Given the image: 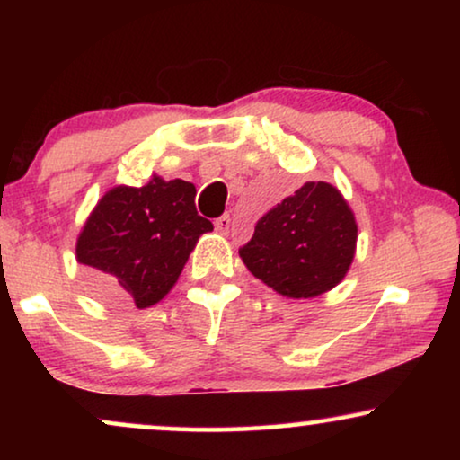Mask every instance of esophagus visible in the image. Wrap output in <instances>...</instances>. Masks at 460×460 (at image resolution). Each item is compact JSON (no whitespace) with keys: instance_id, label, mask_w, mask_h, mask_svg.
<instances>
[{"instance_id":"esophagus-1","label":"esophagus","mask_w":460,"mask_h":460,"mask_svg":"<svg viewBox=\"0 0 460 460\" xmlns=\"http://www.w3.org/2000/svg\"><path fill=\"white\" fill-rule=\"evenodd\" d=\"M216 232H217V234H228V232H230V216H228V213H224V216H219L216 219Z\"/></svg>"}]
</instances>
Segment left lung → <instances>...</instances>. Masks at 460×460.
<instances>
[{
	"label": "left lung",
	"mask_w": 460,
	"mask_h": 460,
	"mask_svg": "<svg viewBox=\"0 0 460 460\" xmlns=\"http://www.w3.org/2000/svg\"><path fill=\"white\" fill-rule=\"evenodd\" d=\"M356 238L354 213L341 192L326 181H307L257 222L238 253L276 293L307 299L343 280Z\"/></svg>",
	"instance_id": "obj_1"
}]
</instances>
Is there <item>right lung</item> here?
Returning a JSON list of instances; mask_svg holds the SVG:
<instances>
[{
	"mask_svg": "<svg viewBox=\"0 0 460 460\" xmlns=\"http://www.w3.org/2000/svg\"><path fill=\"white\" fill-rule=\"evenodd\" d=\"M194 197L190 181L156 175L142 188L104 194L77 241V260L96 276L104 297L140 310L165 297L199 236L213 230Z\"/></svg>",
	"mask_w": 460,
	"mask_h": 460,
	"instance_id": "right-lung-1",
	"label": "right lung"
}]
</instances>
